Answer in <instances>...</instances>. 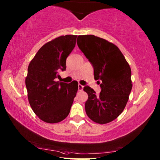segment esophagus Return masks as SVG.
Returning a JSON list of instances; mask_svg holds the SVG:
<instances>
[{
	"mask_svg": "<svg viewBox=\"0 0 160 160\" xmlns=\"http://www.w3.org/2000/svg\"><path fill=\"white\" fill-rule=\"evenodd\" d=\"M83 89V86L82 85H78V91H82Z\"/></svg>",
	"mask_w": 160,
	"mask_h": 160,
	"instance_id": "esophagus-1",
	"label": "esophagus"
}]
</instances>
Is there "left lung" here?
<instances>
[{
    "label": "left lung",
    "mask_w": 160,
    "mask_h": 160,
    "mask_svg": "<svg viewBox=\"0 0 160 160\" xmlns=\"http://www.w3.org/2000/svg\"><path fill=\"white\" fill-rule=\"evenodd\" d=\"M77 44L94 68V79L100 84L101 92L96 94L89 86L85 111L98 124L112 122L125 108L132 83L129 63L117 46L94 35L78 36Z\"/></svg>",
    "instance_id": "1"
}]
</instances>
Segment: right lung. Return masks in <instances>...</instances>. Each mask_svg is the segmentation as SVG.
<instances>
[{"instance_id": "add662e5", "label": "right lung", "mask_w": 160, "mask_h": 160, "mask_svg": "<svg viewBox=\"0 0 160 160\" xmlns=\"http://www.w3.org/2000/svg\"><path fill=\"white\" fill-rule=\"evenodd\" d=\"M77 36L66 35L46 43L28 67L26 87L32 110L40 120L57 123L67 117L78 89V82L56 81L66 70V58L75 46Z\"/></svg>"}]
</instances>
